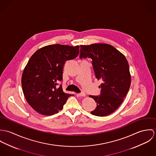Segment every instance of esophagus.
Wrapping results in <instances>:
<instances>
[{
	"mask_svg": "<svg viewBox=\"0 0 156 156\" xmlns=\"http://www.w3.org/2000/svg\"><path fill=\"white\" fill-rule=\"evenodd\" d=\"M78 96H86V93H84V92H81V93L78 94Z\"/></svg>",
	"mask_w": 156,
	"mask_h": 156,
	"instance_id": "obj_1",
	"label": "esophagus"
}]
</instances>
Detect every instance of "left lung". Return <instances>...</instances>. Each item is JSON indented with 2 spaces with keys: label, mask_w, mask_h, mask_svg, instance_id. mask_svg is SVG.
Instances as JSON below:
<instances>
[{
  "label": "left lung",
  "mask_w": 156,
  "mask_h": 156,
  "mask_svg": "<svg viewBox=\"0 0 156 156\" xmlns=\"http://www.w3.org/2000/svg\"><path fill=\"white\" fill-rule=\"evenodd\" d=\"M80 58L88 57L96 78L102 80L99 87L101 94L91 96L97 104L91 114L99 117L114 112L122 102L131 83L129 66L125 56L113 46L106 44L80 45Z\"/></svg>",
  "instance_id": "obj_1"
}]
</instances>
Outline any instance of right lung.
Listing matches in <instances>:
<instances>
[{
	"label": "right lung",
	"instance_id": "add662e5",
	"mask_svg": "<svg viewBox=\"0 0 156 156\" xmlns=\"http://www.w3.org/2000/svg\"><path fill=\"white\" fill-rule=\"evenodd\" d=\"M78 45L60 44L44 47L32 55L23 71L22 88L25 98L36 112L45 115L57 113L72 94L63 92V69L67 60L79 54Z\"/></svg>",
	"mask_w": 156,
	"mask_h": 156
}]
</instances>
